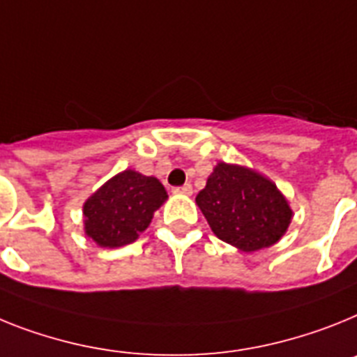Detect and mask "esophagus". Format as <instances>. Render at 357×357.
<instances>
[{
  "mask_svg": "<svg viewBox=\"0 0 357 357\" xmlns=\"http://www.w3.org/2000/svg\"><path fill=\"white\" fill-rule=\"evenodd\" d=\"M174 194H181V196H190L192 194V187L190 185H183V187H176L172 188Z\"/></svg>",
  "mask_w": 357,
  "mask_h": 357,
  "instance_id": "obj_1",
  "label": "esophagus"
}]
</instances>
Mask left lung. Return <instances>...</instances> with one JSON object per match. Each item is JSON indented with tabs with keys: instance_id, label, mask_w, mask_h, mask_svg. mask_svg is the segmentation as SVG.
Returning a JSON list of instances; mask_svg holds the SVG:
<instances>
[{
	"instance_id": "left-lung-1",
	"label": "left lung",
	"mask_w": 357,
	"mask_h": 357,
	"mask_svg": "<svg viewBox=\"0 0 357 357\" xmlns=\"http://www.w3.org/2000/svg\"><path fill=\"white\" fill-rule=\"evenodd\" d=\"M196 205L212 232L241 252H257L278 243L294 215L272 179L250 167L225 161L206 178Z\"/></svg>"
}]
</instances>
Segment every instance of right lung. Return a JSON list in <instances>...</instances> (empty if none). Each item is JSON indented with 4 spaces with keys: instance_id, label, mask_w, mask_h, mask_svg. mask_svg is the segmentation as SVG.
<instances>
[{
    "instance_id": "1",
    "label": "right lung",
    "mask_w": 357,
    "mask_h": 357,
    "mask_svg": "<svg viewBox=\"0 0 357 357\" xmlns=\"http://www.w3.org/2000/svg\"><path fill=\"white\" fill-rule=\"evenodd\" d=\"M167 190L154 176L127 169L105 181L83 203V230L98 247L134 243L167 202Z\"/></svg>"
}]
</instances>
